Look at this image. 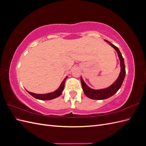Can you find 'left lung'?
Instances as JSON below:
<instances>
[{"label": "left lung", "mask_w": 146, "mask_h": 146, "mask_svg": "<svg viewBox=\"0 0 146 146\" xmlns=\"http://www.w3.org/2000/svg\"><path fill=\"white\" fill-rule=\"evenodd\" d=\"M105 41L108 42L110 46H111L117 52L118 56L119 58V60H120V65L121 68V72L116 81L114 82L111 86H110L107 88H105V89L99 90H92L90 87H88L86 85V84L83 80L82 78L81 77L80 80H81L82 86L84 93H85V94L88 97V98H89L91 99L103 100V99H108L110 98V97L113 96L119 90V88L121 87L122 84L123 82V80H124L126 72H125L124 60H123V58L122 56L121 53L120 52V51H119V48L116 46L113 45V44H111L108 41L105 40Z\"/></svg>", "instance_id": "obj_1"}]
</instances>
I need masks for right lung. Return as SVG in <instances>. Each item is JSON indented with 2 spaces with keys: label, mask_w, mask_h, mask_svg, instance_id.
<instances>
[{
  "label": "right lung",
  "mask_w": 146,
  "mask_h": 146,
  "mask_svg": "<svg viewBox=\"0 0 146 146\" xmlns=\"http://www.w3.org/2000/svg\"><path fill=\"white\" fill-rule=\"evenodd\" d=\"M67 78H68V77H66L64 79V80L62 82V83H61V85L59 87L58 89L56 90L55 91H54V92H50V93L45 94H37L32 93V92H30L28 91H27L31 96H32L33 97H34L35 98H36L37 99L42 100H48L54 99L55 98H58V97H59L61 94V93H62L63 90H64V88L65 81Z\"/></svg>",
  "instance_id": "obj_1"
}]
</instances>
